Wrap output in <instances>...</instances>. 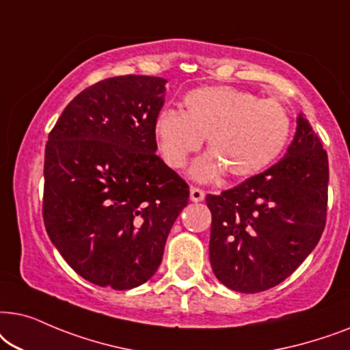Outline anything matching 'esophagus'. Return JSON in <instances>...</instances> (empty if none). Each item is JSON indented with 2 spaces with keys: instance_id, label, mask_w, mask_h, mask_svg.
I'll use <instances>...</instances> for the list:
<instances>
[{
  "instance_id": "esophagus-1",
  "label": "esophagus",
  "mask_w": 350,
  "mask_h": 350,
  "mask_svg": "<svg viewBox=\"0 0 350 350\" xmlns=\"http://www.w3.org/2000/svg\"><path fill=\"white\" fill-rule=\"evenodd\" d=\"M190 200H192V202H195V203L203 202V200H204V192H203L202 189H198V187H190Z\"/></svg>"
}]
</instances>
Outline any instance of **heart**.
<instances>
[{"label":"heart","mask_w":350,"mask_h":350,"mask_svg":"<svg viewBox=\"0 0 350 350\" xmlns=\"http://www.w3.org/2000/svg\"><path fill=\"white\" fill-rule=\"evenodd\" d=\"M291 129L290 111L277 99H258L232 86H204L184 97V111L165 109L153 133L171 167H183L208 139L211 152L192 166L193 179L208 183L224 171L234 178L258 174L280 155Z\"/></svg>","instance_id":"heart-1"}]
</instances>
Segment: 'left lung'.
<instances>
[{
	"label": "left lung",
	"mask_w": 350,
	"mask_h": 350,
	"mask_svg": "<svg viewBox=\"0 0 350 350\" xmlns=\"http://www.w3.org/2000/svg\"><path fill=\"white\" fill-rule=\"evenodd\" d=\"M285 157L221 195H208L209 262L222 285L260 293L291 275L323 234L328 155L304 113Z\"/></svg>",
	"instance_id": "8db88e82"
}]
</instances>
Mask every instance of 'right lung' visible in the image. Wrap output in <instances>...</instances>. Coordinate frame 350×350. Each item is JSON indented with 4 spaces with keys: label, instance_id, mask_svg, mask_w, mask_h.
<instances>
[{
    "label": "right lung",
    "instance_id": "add662e5",
    "mask_svg": "<svg viewBox=\"0 0 350 350\" xmlns=\"http://www.w3.org/2000/svg\"><path fill=\"white\" fill-rule=\"evenodd\" d=\"M165 78L124 75L81 91L44 150L43 219L78 275L131 290L158 265L189 185L157 155Z\"/></svg>",
    "mask_w": 350,
    "mask_h": 350
}]
</instances>
